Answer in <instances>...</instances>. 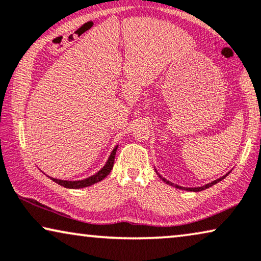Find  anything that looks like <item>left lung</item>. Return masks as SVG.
I'll list each match as a JSON object with an SVG mask.
<instances>
[{
	"label": "left lung",
	"mask_w": 261,
	"mask_h": 261,
	"mask_svg": "<svg viewBox=\"0 0 261 261\" xmlns=\"http://www.w3.org/2000/svg\"><path fill=\"white\" fill-rule=\"evenodd\" d=\"M228 174H225L224 176H222V178H220V179H217V180H215V181H213V182H210V184H207V185H205V186H201V187H192V189H187V187H181V186H178V185H174V184H172L171 181H168V180H166L165 178H162L161 175H159L160 178H161L163 181H165L166 184H168V185H172V186H174V187H176V189H180V190H187V191H193V192H198V191H203V190H205V189H209L210 186H213V185H215V184H217L218 181H221L222 179H224L225 176H227Z\"/></svg>",
	"instance_id": "1"
}]
</instances>
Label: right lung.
Listing matches in <instances>:
<instances>
[{
	"label": "right lung",
	"mask_w": 261,
	"mask_h": 261,
	"mask_svg": "<svg viewBox=\"0 0 261 261\" xmlns=\"http://www.w3.org/2000/svg\"><path fill=\"white\" fill-rule=\"evenodd\" d=\"M117 148L118 147L114 148L113 151L111 152V155H110L109 160H107L106 165L103 166L102 168L100 169L98 173H96V174L89 176V178L79 180V181H68V180H60V179H54V178H51V179L54 180L55 182H57L58 185L67 187V189H82V187L90 186V185H93V184L101 181V180L105 179L106 176L110 174V172L112 171L113 165H114V156H116Z\"/></svg>",
	"instance_id": "right-lung-1"
}]
</instances>
